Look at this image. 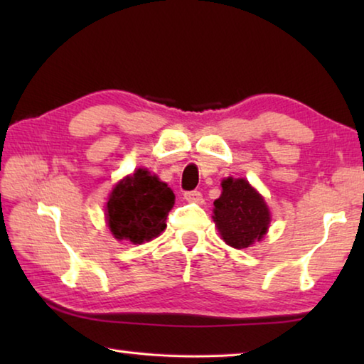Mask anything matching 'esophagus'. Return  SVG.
<instances>
[{
    "label": "esophagus",
    "mask_w": 364,
    "mask_h": 364,
    "mask_svg": "<svg viewBox=\"0 0 364 364\" xmlns=\"http://www.w3.org/2000/svg\"><path fill=\"white\" fill-rule=\"evenodd\" d=\"M184 199L188 202H196V204H202V194L200 191H188V193H184Z\"/></svg>",
    "instance_id": "esophagus-1"
}]
</instances>
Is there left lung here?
<instances>
[{
    "instance_id": "obj_1",
    "label": "left lung",
    "mask_w": 364,
    "mask_h": 364,
    "mask_svg": "<svg viewBox=\"0 0 364 364\" xmlns=\"http://www.w3.org/2000/svg\"><path fill=\"white\" fill-rule=\"evenodd\" d=\"M223 193L213 202V221L221 237L234 249H245L260 241L269 225V212L263 197L245 180L228 178Z\"/></svg>"
}]
</instances>
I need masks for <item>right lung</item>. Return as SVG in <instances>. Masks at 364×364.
<instances>
[{
  "label": "right lung",
  "instance_id": "right-lung-1",
  "mask_svg": "<svg viewBox=\"0 0 364 364\" xmlns=\"http://www.w3.org/2000/svg\"><path fill=\"white\" fill-rule=\"evenodd\" d=\"M173 204V191L156 175L139 168L114 188L106 208L107 223L117 239L133 244L151 241L165 230Z\"/></svg>",
  "mask_w": 364,
  "mask_h": 364
}]
</instances>
